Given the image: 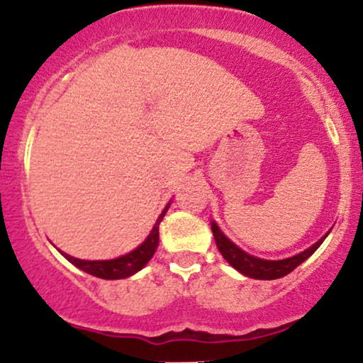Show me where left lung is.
<instances>
[{
    "mask_svg": "<svg viewBox=\"0 0 363 363\" xmlns=\"http://www.w3.org/2000/svg\"><path fill=\"white\" fill-rule=\"evenodd\" d=\"M211 232H213L216 247H218V251L222 252L225 261H227L232 268H235L237 272L245 274V277L254 278V280H277V278H283L285 274L294 272L298 264H302L307 257H311L312 254L318 251V247L324 242V239H326L329 232H331V228L320 237L318 242L312 244L311 247H307L306 251L278 261L261 259V257H256L252 256V254L242 251L239 245H235L222 230H220V227L216 225L215 220L211 222Z\"/></svg>",
    "mask_w": 363,
    "mask_h": 363,
    "instance_id": "left-lung-1",
    "label": "left lung"
}]
</instances>
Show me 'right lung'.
Returning a JSON list of instances; mask_svg holds the SVG:
<instances>
[{"instance_id": "obj_1", "label": "right lung", "mask_w": 363, "mask_h": 363, "mask_svg": "<svg viewBox=\"0 0 363 363\" xmlns=\"http://www.w3.org/2000/svg\"><path fill=\"white\" fill-rule=\"evenodd\" d=\"M170 206V201L167 206L164 208L160 215H158L155 225L150 230L147 239L141 242L138 247L133 249L131 252L124 254V256L114 257V259H104V261H89V259H78V257L69 256V254L60 251L62 256L66 257L72 264L80 268L82 272L94 274L97 278H104V280H123V278L133 277L135 273H138L140 269H143L148 264V261L152 259L153 254H155L158 247V227L160 222L164 220L165 213H167Z\"/></svg>"}]
</instances>
